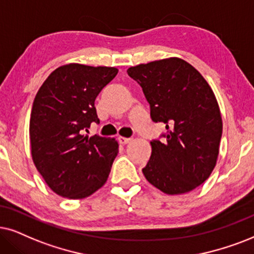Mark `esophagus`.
<instances>
[{
  "label": "esophagus",
  "instance_id": "obj_1",
  "mask_svg": "<svg viewBox=\"0 0 254 254\" xmlns=\"http://www.w3.org/2000/svg\"><path fill=\"white\" fill-rule=\"evenodd\" d=\"M118 140H120L121 144H127L131 140V138H127V137H118Z\"/></svg>",
  "mask_w": 254,
  "mask_h": 254
}]
</instances>
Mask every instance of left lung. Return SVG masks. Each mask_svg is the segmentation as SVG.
<instances>
[{"instance_id":"8db88e82","label":"left lung","mask_w":254,"mask_h":254,"mask_svg":"<svg viewBox=\"0 0 254 254\" xmlns=\"http://www.w3.org/2000/svg\"><path fill=\"white\" fill-rule=\"evenodd\" d=\"M127 75L142 86L152 121L166 125L164 139L151 142L144 176L164 193L192 191L210 177L219 153L223 122L212 89L177 57L131 66Z\"/></svg>"}]
</instances>
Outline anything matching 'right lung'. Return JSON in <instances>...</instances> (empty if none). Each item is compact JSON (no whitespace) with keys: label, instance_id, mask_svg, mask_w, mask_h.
Listing matches in <instances>:
<instances>
[{"label":"right lung","instance_id":"obj_1","mask_svg":"<svg viewBox=\"0 0 254 254\" xmlns=\"http://www.w3.org/2000/svg\"><path fill=\"white\" fill-rule=\"evenodd\" d=\"M117 72L111 66L70 63L54 70L37 91L29 125L31 156L59 195L85 198L107 182L117 140L84 133L99 123L95 99Z\"/></svg>","mask_w":254,"mask_h":254}]
</instances>
